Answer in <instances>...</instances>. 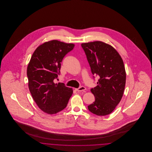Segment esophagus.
I'll list each match as a JSON object with an SVG mask.
<instances>
[{"instance_id": "1", "label": "esophagus", "mask_w": 152, "mask_h": 152, "mask_svg": "<svg viewBox=\"0 0 152 152\" xmlns=\"http://www.w3.org/2000/svg\"><path fill=\"white\" fill-rule=\"evenodd\" d=\"M75 90L77 92H83V91H85L86 90V88L84 86H81V87H79V88L76 89Z\"/></svg>"}]
</instances>
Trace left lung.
I'll return each instance as SVG.
<instances>
[{
  "label": "left lung",
  "mask_w": 152,
  "mask_h": 152,
  "mask_svg": "<svg viewBox=\"0 0 152 152\" xmlns=\"http://www.w3.org/2000/svg\"><path fill=\"white\" fill-rule=\"evenodd\" d=\"M81 47L92 74L99 76L97 86L91 89L95 101L88 108L97 116L108 115L114 110L124 94L126 72L123 59L112 46L100 41L82 43Z\"/></svg>",
  "instance_id": "left-lung-1"
}]
</instances>
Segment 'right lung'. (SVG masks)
I'll return each mask as SVG.
<instances>
[{
  "label": "right lung",
  "instance_id": "1",
  "mask_svg": "<svg viewBox=\"0 0 152 152\" xmlns=\"http://www.w3.org/2000/svg\"><path fill=\"white\" fill-rule=\"evenodd\" d=\"M74 47L56 40L45 42L36 48L29 61L27 71L29 91L39 108L47 114L63 110L72 94L71 88L54 81L60 74L63 58Z\"/></svg>",
  "mask_w": 152,
  "mask_h": 152
}]
</instances>
